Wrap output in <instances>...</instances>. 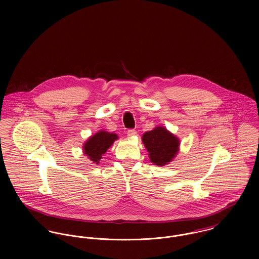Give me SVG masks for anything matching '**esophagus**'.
Here are the masks:
<instances>
[{"mask_svg": "<svg viewBox=\"0 0 259 259\" xmlns=\"http://www.w3.org/2000/svg\"><path fill=\"white\" fill-rule=\"evenodd\" d=\"M135 136H137V131H135V130H128L127 131V137L133 138Z\"/></svg>", "mask_w": 259, "mask_h": 259, "instance_id": "obj_1", "label": "esophagus"}]
</instances>
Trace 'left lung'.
<instances>
[{"label": "left lung", "mask_w": 259, "mask_h": 259, "mask_svg": "<svg viewBox=\"0 0 259 259\" xmlns=\"http://www.w3.org/2000/svg\"><path fill=\"white\" fill-rule=\"evenodd\" d=\"M142 141L148 150L149 160L158 166L171 162L180 151V139L162 125L145 133Z\"/></svg>", "instance_id": "8db88e82"}]
</instances>
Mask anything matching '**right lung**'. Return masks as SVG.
<instances>
[{"label": "right lung", "instance_id": "right-lung-1", "mask_svg": "<svg viewBox=\"0 0 259 259\" xmlns=\"http://www.w3.org/2000/svg\"><path fill=\"white\" fill-rule=\"evenodd\" d=\"M118 139L116 134L109 133L104 130L99 131L91 136L82 146V152L96 164H99L102 156L111 148L112 144Z\"/></svg>", "mask_w": 259, "mask_h": 259}]
</instances>
